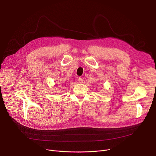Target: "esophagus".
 I'll use <instances>...</instances> for the list:
<instances>
[{
  "mask_svg": "<svg viewBox=\"0 0 156 156\" xmlns=\"http://www.w3.org/2000/svg\"><path fill=\"white\" fill-rule=\"evenodd\" d=\"M78 81H79V83H82L83 82V80L81 78H79Z\"/></svg>",
  "mask_w": 156,
  "mask_h": 156,
  "instance_id": "obj_1",
  "label": "esophagus"
}]
</instances>
